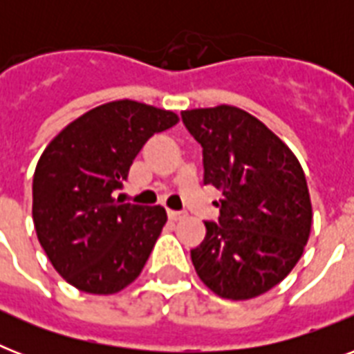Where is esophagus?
Listing matches in <instances>:
<instances>
[{"mask_svg":"<svg viewBox=\"0 0 354 354\" xmlns=\"http://www.w3.org/2000/svg\"><path fill=\"white\" fill-rule=\"evenodd\" d=\"M169 218L174 222L183 221V218H185V213H182V211H169Z\"/></svg>","mask_w":354,"mask_h":354,"instance_id":"34e87169","label":"esophagus"}]
</instances>
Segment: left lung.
Returning <instances> with one entry per match:
<instances>
[{
  "label": "left lung",
  "mask_w": 354,
  "mask_h": 354,
  "mask_svg": "<svg viewBox=\"0 0 354 354\" xmlns=\"http://www.w3.org/2000/svg\"><path fill=\"white\" fill-rule=\"evenodd\" d=\"M204 149V183L221 189L218 224L191 250L213 294L246 301L290 274L313 226L307 180L288 145L263 121L232 104L182 112Z\"/></svg>",
  "instance_id": "left-lung-1"
}]
</instances>
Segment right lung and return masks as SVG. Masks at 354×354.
Listing matches in <instances>:
<instances>
[{"mask_svg":"<svg viewBox=\"0 0 354 354\" xmlns=\"http://www.w3.org/2000/svg\"><path fill=\"white\" fill-rule=\"evenodd\" d=\"M178 121L171 110L121 99L82 113L41 152L32 178V222L69 285L110 296L138 279L167 211L121 204L113 193L147 139Z\"/></svg>","mask_w":354,"mask_h":354,"instance_id":"1","label":"right lung"}]
</instances>
